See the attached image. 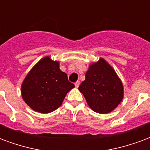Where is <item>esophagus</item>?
Returning a JSON list of instances; mask_svg holds the SVG:
<instances>
[{
  "mask_svg": "<svg viewBox=\"0 0 150 150\" xmlns=\"http://www.w3.org/2000/svg\"><path fill=\"white\" fill-rule=\"evenodd\" d=\"M79 85H80V81H77V82H75V86H76V88H78Z\"/></svg>",
  "mask_w": 150,
  "mask_h": 150,
  "instance_id": "esophagus-1",
  "label": "esophagus"
}]
</instances>
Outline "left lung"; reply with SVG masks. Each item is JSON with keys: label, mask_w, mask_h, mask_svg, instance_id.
Returning a JSON list of instances; mask_svg holds the SVG:
<instances>
[{"label": "left lung", "mask_w": 150, "mask_h": 150, "mask_svg": "<svg viewBox=\"0 0 150 150\" xmlns=\"http://www.w3.org/2000/svg\"><path fill=\"white\" fill-rule=\"evenodd\" d=\"M78 90L95 112L107 114L116 108L124 98V86L113 68L101 58L90 64L86 80Z\"/></svg>", "instance_id": "left-lung-1"}]
</instances>
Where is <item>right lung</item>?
<instances>
[{
  "instance_id": "right-lung-1",
  "label": "right lung",
  "mask_w": 150,
  "mask_h": 150,
  "mask_svg": "<svg viewBox=\"0 0 150 150\" xmlns=\"http://www.w3.org/2000/svg\"><path fill=\"white\" fill-rule=\"evenodd\" d=\"M60 63L45 56L33 67L22 84L23 100L34 111L50 113L63 103L67 93L74 88Z\"/></svg>"
}]
</instances>
